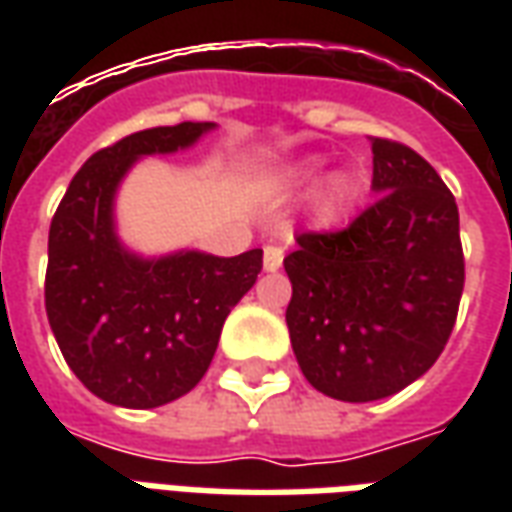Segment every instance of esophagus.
Returning a JSON list of instances; mask_svg holds the SVG:
<instances>
[{
	"instance_id": "esophagus-1",
	"label": "esophagus",
	"mask_w": 512,
	"mask_h": 512,
	"mask_svg": "<svg viewBox=\"0 0 512 512\" xmlns=\"http://www.w3.org/2000/svg\"><path fill=\"white\" fill-rule=\"evenodd\" d=\"M282 266V249L279 246H266V252H263V268L266 271H277Z\"/></svg>"
}]
</instances>
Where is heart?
Wrapping results in <instances>:
<instances>
[{
    "label": "heart",
    "mask_w": 512,
    "mask_h": 512,
    "mask_svg": "<svg viewBox=\"0 0 512 512\" xmlns=\"http://www.w3.org/2000/svg\"><path fill=\"white\" fill-rule=\"evenodd\" d=\"M288 180L293 186H304V189L322 183L321 187L315 189V197H312V213L321 224L340 222L356 197L354 175L345 172V169H337L332 175H326V158L323 156L301 158L299 164H293V169L288 172Z\"/></svg>",
    "instance_id": "b5f03b06"
}]
</instances>
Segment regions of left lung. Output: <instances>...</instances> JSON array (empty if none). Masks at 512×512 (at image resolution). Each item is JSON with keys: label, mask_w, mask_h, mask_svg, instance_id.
<instances>
[{"label": "left lung", "mask_w": 512, "mask_h": 512, "mask_svg": "<svg viewBox=\"0 0 512 512\" xmlns=\"http://www.w3.org/2000/svg\"><path fill=\"white\" fill-rule=\"evenodd\" d=\"M373 145L378 200L340 233L285 257L290 345L318 392L370 403L414 384L450 340L463 293L458 205L411 147Z\"/></svg>", "instance_id": "left-lung-1"}]
</instances>
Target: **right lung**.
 <instances>
[{
	"instance_id": "obj_1",
	"label": "right lung",
	"mask_w": 512,
	"mask_h": 512,
	"mask_svg": "<svg viewBox=\"0 0 512 512\" xmlns=\"http://www.w3.org/2000/svg\"><path fill=\"white\" fill-rule=\"evenodd\" d=\"M213 128H147L98 150L73 175L51 219V332L76 378L112 406L156 408L200 384L227 315L263 268V249L145 257L117 233V189L136 161L189 150Z\"/></svg>"
}]
</instances>
